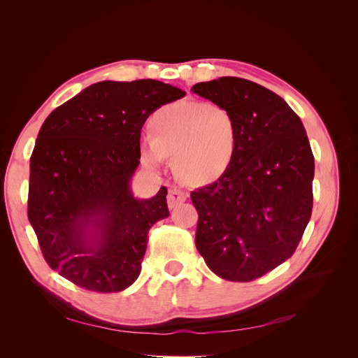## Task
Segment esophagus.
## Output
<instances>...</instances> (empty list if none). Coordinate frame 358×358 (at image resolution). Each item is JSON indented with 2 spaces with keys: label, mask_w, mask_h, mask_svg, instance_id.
<instances>
[{
  "label": "esophagus",
  "mask_w": 358,
  "mask_h": 358,
  "mask_svg": "<svg viewBox=\"0 0 358 358\" xmlns=\"http://www.w3.org/2000/svg\"><path fill=\"white\" fill-rule=\"evenodd\" d=\"M188 199V194L182 189L178 188H173L169 191V196H167V201H169V208L170 209H175L178 206H180L183 201Z\"/></svg>",
  "instance_id": "obj_1"
}]
</instances>
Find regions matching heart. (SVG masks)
Wrapping results in <instances>:
<instances>
[{"label":"heart","instance_id":"1","mask_svg":"<svg viewBox=\"0 0 358 358\" xmlns=\"http://www.w3.org/2000/svg\"><path fill=\"white\" fill-rule=\"evenodd\" d=\"M152 136L140 140V161L159 169L173 155L176 175L189 185L222 178L237 150V124L225 106L178 101L162 106L149 121Z\"/></svg>","mask_w":358,"mask_h":358}]
</instances>
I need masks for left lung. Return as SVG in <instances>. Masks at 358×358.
I'll list each match as a JSON object with an SVG mask.
<instances>
[{"label": "left lung", "mask_w": 358, "mask_h": 358, "mask_svg": "<svg viewBox=\"0 0 358 358\" xmlns=\"http://www.w3.org/2000/svg\"><path fill=\"white\" fill-rule=\"evenodd\" d=\"M192 91L225 106L237 124L229 171L191 192L196 246L215 275L249 282L294 254L312 213L313 155L300 117L284 99L241 78Z\"/></svg>", "instance_id": "left-lung-1"}]
</instances>
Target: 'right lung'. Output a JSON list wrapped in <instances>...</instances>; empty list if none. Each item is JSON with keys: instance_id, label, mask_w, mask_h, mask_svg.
Masks as SVG:
<instances>
[{"instance_id": "add662e5", "label": "right lung", "mask_w": 358, "mask_h": 358, "mask_svg": "<svg viewBox=\"0 0 358 358\" xmlns=\"http://www.w3.org/2000/svg\"><path fill=\"white\" fill-rule=\"evenodd\" d=\"M187 92L152 79L104 80L57 107L29 159L28 220L48 264L73 284L117 292L138 278L148 231L170 215L167 188L137 199L140 131Z\"/></svg>"}]
</instances>
